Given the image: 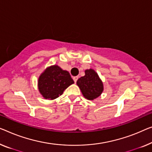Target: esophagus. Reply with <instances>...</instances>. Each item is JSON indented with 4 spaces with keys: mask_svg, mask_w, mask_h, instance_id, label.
<instances>
[{
    "mask_svg": "<svg viewBox=\"0 0 152 152\" xmlns=\"http://www.w3.org/2000/svg\"><path fill=\"white\" fill-rule=\"evenodd\" d=\"M78 76H74L73 77V80L74 81V83H76V81H77V80H78Z\"/></svg>",
    "mask_w": 152,
    "mask_h": 152,
    "instance_id": "obj_1",
    "label": "esophagus"
}]
</instances>
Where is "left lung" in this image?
Here are the masks:
<instances>
[{
    "mask_svg": "<svg viewBox=\"0 0 152 152\" xmlns=\"http://www.w3.org/2000/svg\"><path fill=\"white\" fill-rule=\"evenodd\" d=\"M85 75L78 79L76 85L83 96L89 100H94L101 96L104 91V85L97 72L93 69L85 71Z\"/></svg>",
    "mask_w": 152,
    "mask_h": 152,
    "instance_id": "8db88e82",
    "label": "left lung"
}]
</instances>
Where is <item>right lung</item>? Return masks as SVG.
I'll list each match as a JSON object with an SVG mask.
<instances>
[{"mask_svg":"<svg viewBox=\"0 0 152 152\" xmlns=\"http://www.w3.org/2000/svg\"><path fill=\"white\" fill-rule=\"evenodd\" d=\"M74 83L68 72L54 65L48 67L40 74L37 87L43 98L53 100L61 96L65 89Z\"/></svg>","mask_w":152,"mask_h":152,"instance_id":"right-lung-1","label":"right lung"}]
</instances>
